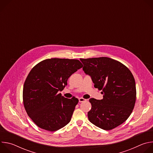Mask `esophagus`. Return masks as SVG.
<instances>
[{
	"mask_svg": "<svg viewBox=\"0 0 153 153\" xmlns=\"http://www.w3.org/2000/svg\"><path fill=\"white\" fill-rule=\"evenodd\" d=\"M79 102H83L86 101V99H83V97H80V98L79 99Z\"/></svg>",
	"mask_w": 153,
	"mask_h": 153,
	"instance_id": "34e87169",
	"label": "esophagus"
}]
</instances>
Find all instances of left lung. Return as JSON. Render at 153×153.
<instances>
[{
  "label": "left lung",
  "mask_w": 153,
  "mask_h": 153,
  "mask_svg": "<svg viewBox=\"0 0 153 153\" xmlns=\"http://www.w3.org/2000/svg\"><path fill=\"white\" fill-rule=\"evenodd\" d=\"M80 60L84 72L91 76L95 88L103 94L102 100H89V120L105 130L116 128L127 120L134 107L136 88L133 74L123 63L109 57Z\"/></svg>",
  "instance_id": "obj_1"
}]
</instances>
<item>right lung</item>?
Returning a JSON list of instances; mask_svg holds the SVG:
<instances>
[{"instance_id": "1", "label": "right lung", "mask_w": 153, "mask_h": 153, "mask_svg": "<svg viewBox=\"0 0 153 153\" xmlns=\"http://www.w3.org/2000/svg\"><path fill=\"white\" fill-rule=\"evenodd\" d=\"M82 67L77 59L52 58L31 69L24 85L23 102L27 114L39 128L56 131L70 122L79 100L65 98L58 92Z\"/></svg>"}]
</instances>
